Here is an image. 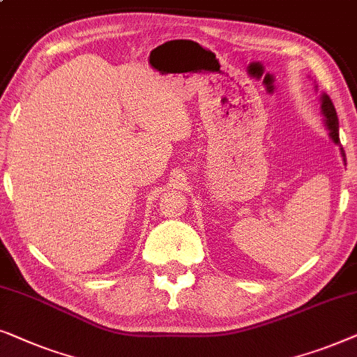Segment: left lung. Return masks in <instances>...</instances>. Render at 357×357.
<instances>
[{
	"instance_id": "left-lung-1",
	"label": "left lung",
	"mask_w": 357,
	"mask_h": 357,
	"mask_svg": "<svg viewBox=\"0 0 357 357\" xmlns=\"http://www.w3.org/2000/svg\"><path fill=\"white\" fill-rule=\"evenodd\" d=\"M320 110H321V115H324V121H325L326 130H328V136H330L331 141H333L335 144H340L338 115H336L333 102H331V99L326 94H321L320 96ZM340 153H341V155H343V160H346V155H344L343 148H340Z\"/></svg>"
}]
</instances>
